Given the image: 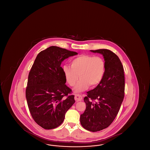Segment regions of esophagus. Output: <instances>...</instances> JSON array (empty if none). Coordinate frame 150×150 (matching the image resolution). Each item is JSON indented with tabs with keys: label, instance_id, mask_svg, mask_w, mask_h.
Here are the masks:
<instances>
[{
	"label": "esophagus",
	"instance_id": "obj_1",
	"mask_svg": "<svg viewBox=\"0 0 150 150\" xmlns=\"http://www.w3.org/2000/svg\"><path fill=\"white\" fill-rule=\"evenodd\" d=\"M82 99H83L82 96H81L80 94H75V100L76 102L80 101V100H81Z\"/></svg>",
	"mask_w": 150,
	"mask_h": 150
}]
</instances>
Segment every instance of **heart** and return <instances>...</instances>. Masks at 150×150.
<instances>
[{"mask_svg": "<svg viewBox=\"0 0 150 150\" xmlns=\"http://www.w3.org/2000/svg\"><path fill=\"white\" fill-rule=\"evenodd\" d=\"M71 66H63L62 71L67 82L71 86H75L79 78H80L75 88L76 92L84 91L89 86L91 88L97 86L102 81L105 72V64L102 58L87 54L73 59Z\"/></svg>", "mask_w": 150, "mask_h": 150, "instance_id": "obj_1", "label": "heart"}]
</instances>
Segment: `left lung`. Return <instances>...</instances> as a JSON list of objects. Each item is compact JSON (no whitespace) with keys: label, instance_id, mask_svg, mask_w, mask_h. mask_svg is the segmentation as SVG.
<instances>
[{"label":"left lung","instance_id":"obj_1","mask_svg":"<svg viewBox=\"0 0 150 150\" xmlns=\"http://www.w3.org/2000/svg\"><path fill=\"white\" fill-rule=\"evenodd\" d=\"M91 51L102 54L105 61L103 77L87 92L86 110L80 118L82 127L94 132L107 128L118 114L124 97L125 76L123 66L114 52L106 49Z\"/></svg>","mask_w":150,"mask_h":150}]
</instances>
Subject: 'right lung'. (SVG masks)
<instances>
[{
    "instance_id": "1",
    "label": "right lung",
    "mask_w": 150,
    "mask_h": 150,
    "mask_svg": "<svg viewBox=\"0 0 150 150\" xmlns=\"http://www.w3.org/2000/svg\"><path fill=\"white\" fill-rule=\"evenodd\" d=\"M78 53L56 46L41 51L29 72L26 98L31 115L45 129L59 126L67 111L75 103L71 89L61 66L62 62Z\"/></svg>"
}]
</instances>
